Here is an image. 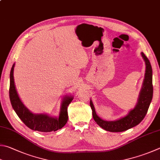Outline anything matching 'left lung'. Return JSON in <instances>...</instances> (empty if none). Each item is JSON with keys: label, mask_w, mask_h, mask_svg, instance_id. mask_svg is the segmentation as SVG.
Segmentation results:
<instances>
[{"label": "left lung", "mask_w": 160, "mask_h": 160, "mask_svg": "<svg viewBox=\"0 0 160 160\" xmlns=\"http://www.w3.org/2000/svg\"><path fill=\"white\" fill-rule=\"evenodd\" d=\"M141 56L146 64V72L138 100L135 107L128 111L125 116L116 120H105L102 119L96 113L94 104L90 99V105L92 111V117L96 123L106 131L111 132H120L128 130L139 124L148 110L152 99V70L149 60L143 52Z\"/></svg>", "instance_id": "obj_1"}]
</instances>
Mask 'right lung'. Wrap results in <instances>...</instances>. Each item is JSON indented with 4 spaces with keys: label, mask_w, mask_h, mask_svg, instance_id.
I'll use <instances>...</instances> for the list:
<instances>
[{
    "label": "right lung",
    "mask_w": 160,
    "mask_h": 160,
    "mask_svg": "<svg viewBox=\"0 0 160 160\" xmlns=\"http://www.w3.org/2000/svg\"><path fill=\"white\" fill-rule=\"evenodd\" d=\"M15 62L12 67L10 74V99L13 109L27 127L35 131L42 132H55L64 127L68 120V107L73 100L74 96L66 95L62 98L58 117L48 113H35L30 111L19 98L15 86L14 69Z\"/></svg>",
    "instance_id": "right-lung-1"
}]
</instances>
